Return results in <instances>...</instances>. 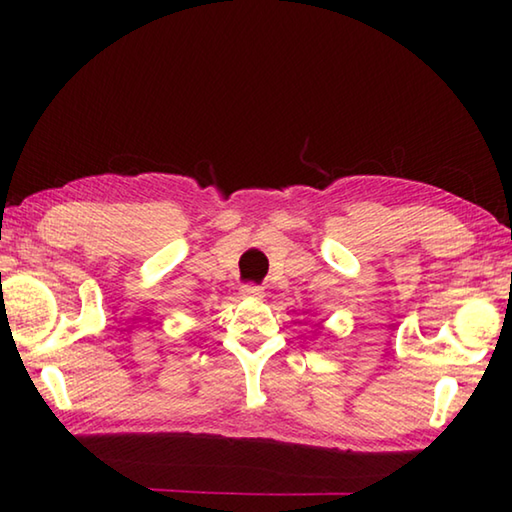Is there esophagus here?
Masks as SVG:
<instances>
[{
	"label": "esophagus",
	"instance_id": "esophagus-1",
	"mask_svg": "<svg viewBox=\"0 0 512 512\" xmlns=\"http://www.w3.org/2000/svg\"><path fill=\"white\" fill-rule=\"evenodd\" d=\"M262 293L264 289L259 287V284H244V287H241V296L244 298H262Z\"/></svg>",
	"mask_w": 512,
	"mask_h": 512
}]
</instances>
